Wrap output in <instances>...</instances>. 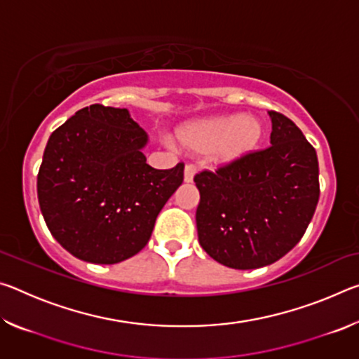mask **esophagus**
I'll return each mask as SVG.
<instances>
[{
  "label": "esophagus",
  "mask_w": 359,
  "mask_h": 359,
  "mask_svg": "<svg viewBox=\"0 0 359 359\" xmlns=\"http://www.w3.org/2000/svg\"><path fill=\"white\" fill-rule=\"evenodd\" d=\"M194 177V166L187 165L184 169V182L185 184H191Z\"/></svg>",
  "instance_id": "obj_1"
}]
</instances>
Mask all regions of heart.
Segmentation results:
<instances>
[{"instance_id":"heart-1","label":"heart","mask_w":359,"mask_h":359,"mask_svg":"<svg viewBox=\"0 0 359 359\" xmlns=\"http://www.w3.org/2000/svg\"><path fill=\"white\" fill-rule=\"evenodd\" d=\"M264 128L253 115L228 114L188 121L175 130V141L191 155H208L217 168L229 166L259 147Z\"/></svg>"}]
</instances>
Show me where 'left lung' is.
Returning a JSON list of instances; mask_svg holds the SVG:
<instances>
[{
  "instance_id": "left-lung-1",
  "label": "left lung",
  "mask_w": 359,
  "mask_h": 359,
  "mask_svg": "<svg viewBox=\"0 0 359 359\" xmlns=\"http://www.w3.org/2000/svg\"><path fill=\"white\" fill-rule=\"evenodd\" d=\"M269 117L271 147L194 177L199 244L233 269H257L285 257L318 204L317 151L288 117L274 111Z\"/></svg>"
}]
</instances>
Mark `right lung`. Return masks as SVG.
<instances>
[{"label":"right lung","instance_id":"add662e5","mask_svg":"<svg viewBox=\"0 0 359 359\" xmlns=\"http://www.w3.org/2000/svg\"><path fill=\"white\" fill-rule=\"evenodd\" d=\"M149 136L128 109L92 104L52 133L38 174L48 231L76 258L115 264L147 245L163 205L184 180V165L155 169Z\"/></svg>","mask_w":359,"mask_h":359}]
</instances>
